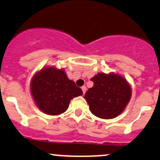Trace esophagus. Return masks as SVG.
Wrapping results in <instances>:
<instances>
[{"label": "esophagus", "instance_id": "34e87169", "mask_svg": "<svg viewBox=\"0 0 160 160\" xmlns=\"http://www.w3.org/2000/svg\"><path fill=\"white\" fill-rule=\"evenodd\" d=\"M81 89H82V90H83V93L84 94L86 93V90H87V87H86L85 86H83V87H81Z\"/></svg>", "mask_w": 160, "mask_h": 160}]
</instances>
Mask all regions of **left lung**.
<instances>
[{
    "mask_svg": "<svg viewBox=\"0 0 160 160\" xmlns=\"http://www.w3.org/2000/svg\"><path fill=\"white\" fill-rule=\"evenodd\" d=\"M90 80L93 87L85 93L90 110L101 119H113L123 112L132 96V89L125 77L115 73H98Z\"/></svg>",
    "mask_w": 160,
    "mask_h": 160,
    "instance_id": "obj_1",
    "label": "left lung"
}]
</instances>
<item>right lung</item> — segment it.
Instances as JSON below:
<instances>
[{
	"label": "right lung",
	"mask_w": 160,
	"mask_h": 160,
	"mask_svg": "<svg viewBox=\"0 0 160 160\" xmlns=\"http://www.w3.org/2000/svg\"><path fill=\"white\" fill-rule=\"evenodd\" d=\"M32 98L44 113L57 116L68 109L70 100L83 94L74 81L67 77L64 69L45 67L37 72L31 80Z\"/></svg>",
	"instance_id": "1"
}]
</instances>
